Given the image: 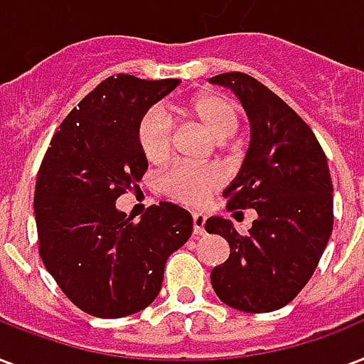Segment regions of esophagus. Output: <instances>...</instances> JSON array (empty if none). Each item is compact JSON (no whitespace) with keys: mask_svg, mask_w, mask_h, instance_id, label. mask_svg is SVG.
<instances>
[{"mask_svg":"<svg viewBox=\"0 0 364 364\" xmlns=\"http://www.w3.org/2000/svg\"><path fill=\"white\" fill-rule=\"evenodd\" d=\"M193 233L196 235H201L205 232V214L203 213H193Z\"/></svg>","mask_w":364,"mask_h":364,"instance_id":"34e87169","label":"esophagus"}]
</instances>
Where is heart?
Here are the masks:
<instances>
[{"mask_svg": "<svg viewBox=\"0 0 364 364\" xmlns=\"http://www.w3.org/2000/svg\"><path fill=\"white\" fill-rule=\"evenodd\" d=\"M182 112L199 121L214 138L226 140L239 129V112L228 98L203 95L182 106ZM138 144L150 163H163L173 150V119L163 106L150 108L138 125ZM224 182V174L216 167H201L176 161L161 174V190L168 197L186 205L205 201Z\"/></svg>", "mask_w": 364, "mask_h": 364, "instance_id": "b5f03b06", "label": "heart"}]
</instances>
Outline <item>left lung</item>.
<instances>
[{
  "mask_svg": "<svg viewBox=\"0 0 364 364\" xmlns=\"http://www.w3.org/2000/svg\"><path fill=\"white\" fill-rule=\"evenodd\" d=\"M232 89L250 123L249 150L224 190L230 208H255L247 235L210 216L208 233L230 243V258L210 272L216 296L230 308L267 314L306 287L332 233V180L314 131L289 104L241 72L210 77Z\"/></svg>",
  "mask_w": 364,
  "mask_h": 364,
  "instance_id": "8db88e82",
  "label": "left lung"
}]
</instances>
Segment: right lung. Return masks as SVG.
<instances>
[{
	"label": "right lung",
	"instance_id": "1",
	"mask_svg": "<svg viewBox=\"0 0 364 364\" xmlns=\"http://www.w3.org/2000/svg\"><path fill=\"white\" fill-rule=\"evenodd\" d=\"M178 85L108 77L62 121L39 167V255L62 292L89 315L115 319L148 308L168 256L193 232L191 214L174 203L151 205L138 224L115 207L148 171L140 119Z\"/></svg>",
	"mask_w": 364,
	"mask_h": 364
}]
</instances>
